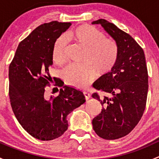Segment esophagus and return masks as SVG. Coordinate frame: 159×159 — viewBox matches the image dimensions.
Returning <instances> with one entry per match:
<instances>
[{"mask_svg":"<svg viewBox=\"0 0 159 159\" xmlns=\"http://www.w3.org/2000/svg\"><path fill=\"white\" fill-rule=\"evenodd\" d=\"M84 97H85L86 100H89L90 98H91V94H90L89 92H87V91H84Z\"/></svg>","mask_w":159,"mask_h":159,"instance_id":"34e87169","label":"esophagus"}]
</instances>
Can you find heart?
Segmentation results:
<instances>
[{
	"instance_id": "obj_1",
	"label": "heart",
	"mask_w": 159,
	"mask_h": 159,
	"mask_svg": "<svg viewBox=\"0 0 159 159\" xmlns=\"http://www.w3.org/2000/svg\"><path fill=\"white\" fill-rule=\"evenodd\" d=\"M67 38L85 48L83 64H73L63 72L65 82L77 89H84L95 78L96 75H105L113 70L118 61L119 48L115 41L105 38L102 31L89 25H82L70 30ZM67 41L65 38L56 41L52 58L59 65L67 61Z\"/></svg>"
}]
</instances>
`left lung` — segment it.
Instances as JSON below:
<instances>
[{
  "label": "left lung",
  "instance_id": "left-lung-1",
  "mask_svg": "<svg viewBox=\"0 0 159 159\" xmlns=\"http://www.w3.org/2000/svg\"><path fill=\"white\" fill-rule=\"evenodd\" d=\"M101 25L117 42L119 56L115 68L103 75L94 88L111 94V98L92 97L103 106L93 118V129L99 137L114 140L127 135L137 125L145 108L148 76L143 49L129 34L105 19L93 21Z\"/></svg>",
  "mask_w": 159,
  "mask_h": 159
}]
</instances>
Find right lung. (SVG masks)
<instances>
[{"label":"right lung","instance_id":"add662e5","mask_svg":"<svg viewBox=\"0 0 159 159\" xmlns=\"http://www.w3.org/2000/svg\"><path fill=\"white\" fill-rule=\"evenodd\" d=\"M70 25L51 21L38 26L19 44L9 66V97L14 115L28 134L41 141L61 136L68 127L67 116L85 102L81 91L64 85L56 78L55 86L63 87L58 95L48 99L45 94V86L52 80L48 68L53 65V48Z\"/></svg>","mask_w":159,"mask_h":159}]
</instances>
